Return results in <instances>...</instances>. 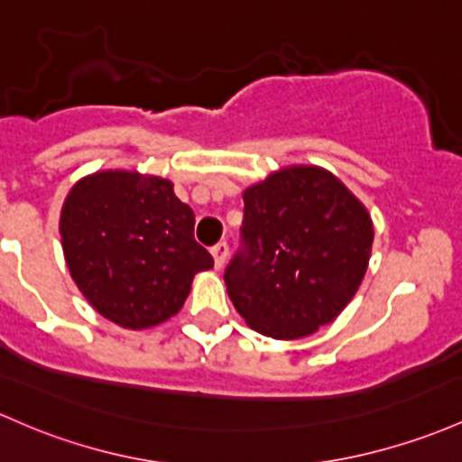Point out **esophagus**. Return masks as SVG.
Returning <instances> with one entry per match:
<instances>
[{
	"label": "esophagus",
	"mask_w": 462,
	"mask_h": 462,
	"mask_svg": "<svg viewBox=\"0 0 462 462\" xmlns=\"http://www.w3.org/2000/svg\"><path fill=\"white\" fill-rule=\"evenodd\" d=\"M210 252H212V256H215V267L219 270V267H223V263H226L230 247H227L226 241H219L217 245L210 247Z\"/></svg>",
	"instance_id": "1"
}]
</instances>
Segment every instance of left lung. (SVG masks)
Returning <instances> with one entry per match:
<instances>
[{
	"label": "left lung",
	"mask_w": 462,
	"mask_h": 462,
	"mask_svg": "<svg viewBox=\"0 0 462 462\" xmlns=\"http://www.w3.org/2000/svg\"><path fill=\"white\" fill-rule=\"evenodd\" d=\"M241 245L223 281L236 311L267 337H305L357 291L373 245L366 208L316 166H293L243 192Z\"/></svg>",
	"instance_id": "obj_1"
}]
</instances>
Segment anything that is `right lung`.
Segmentation results:
<instances>
[{"label":"right lung","instance_id":"add662e5","mask_svg":"<svg viewBox=\"0 0 462 462\" xmlns=\"http://www.w3.org/2000/svg\"><path fill=\"white\" fill-rule=\"evenodd\" d=\"M69 273L89 305L125 328H149L184 305L192 276L215 265L195 215L162 177L107 171L69 190L60 212Z\"/></svg>","mask_w":462,"mask_h":462}]
</instances>
